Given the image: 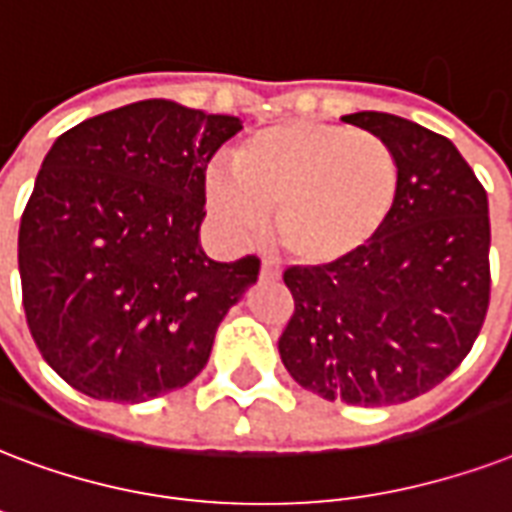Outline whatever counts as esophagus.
Segmentation results:
<instances>
[{
  "mask_svg": "<svg viewBox=\"0 0 512 512\" xmlns=\"http://www.w3.org/2000/svg\"><path fill=\"white\" fill-rule=\"evenodd\" d=\"M260 279H265V282H276V279H279V265L271 263V260H263V265H260Z\"/></svg>",
  "mask_w": 512,
  "mask_h": 512,
  "instance_id": "1",
  "label": "esophagus"
}]
</instances>
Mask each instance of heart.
Segmentation results:
<instances>
[{
	"instance_id": "1",
	"label": "heart",
	"mask_w": 512,
	"mask_h": 512,
	"mask_svg": "<svg viewBox=\"0 0 512 512\" xmlns=\"http://www.w3.org/2000/svg\"><path fill=\"white\" fill-rule=\"evenodd\" d=\"M400 195V163L384 139L335 123H276L233 150V171L212 169L206 201L236 239L276 212L279 244L303 265L357 255L384 230Z\"/></svg>"
}]
</instances>
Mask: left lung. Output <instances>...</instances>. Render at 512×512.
I'll use <instances>...</instances> for the list:
<instances>
[{
  "label": "left lung",
  "instance_id": "obj_1",
  "mask_svg": "<svg viewBox=\"0 0 512 512\" xmlns=\"http://www.w3.org/2000/svg\"><path fill=\"white\" fill-rule=\"evenodd\" d=\"M389 144L400 195L368 247L284 271V368L330 403L397 405L451 376L489 311V198L446 136L386 112L343 117Z\"/></svg>",
  "mask_w": 512,
  "mask_h": 512
}]
</instances>
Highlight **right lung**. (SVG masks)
I'll return each instance as SVG.
<instances>
[{
	"instance_id": "1",
	"label": "right lung",
	"mask_w": 512,
	"mask_h": 512,
	"mask_svg": "<svg viewBox=\"0 0 512 512\" xmlns=\"http://www.w3.org/2000/svg\"><path fill=\"white\" fill-rule=\"evenodd\" d=\"M241 131L147 99L88 117L42 161L18 230L31 338L93 400L144 403L190 384L260 257L209 260L198 241L206 169Z\"/></svg>"
}]
</instances>
